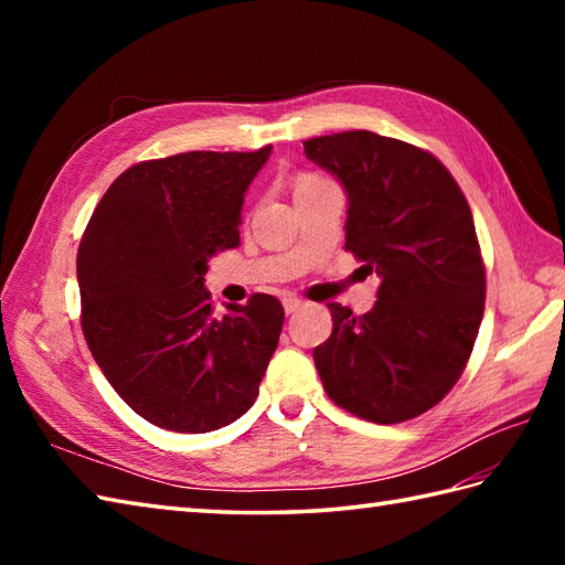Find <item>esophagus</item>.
<instances>
[{"instance_id": "1", "label": "esophagus", "mask_w": 565, "mask_h": 565, "mask_svg": "<svg viewBox=\"0 0 565 565\" xmlns=\"http://www.w3.org/2000/svg\"><path fill=\"white\" fill-rule=\"evenodd\" d=\"M281 303H284V310H286V313H296V310L303 306L301 298H296V296H284V301H281Z\"/></svg>"}]
</instances>
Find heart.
<instances>
[{
	"label": "heart",
	"instance_id": "b5f03b06",
	"mask_svg": "<svg viewBox=\"0 0 565 565\" xmlns=\"http://www.w3.org/2000/svg\"><path fill=\"white\" fill-rule=\"evenodd\" d=\"M316 182H320L318 177H313V174H301V177H298V182H296V189H303V186L316 184Z\"/></svg>",
	"mask_w": 565,
	"mask_h": 565
}]
</instances>
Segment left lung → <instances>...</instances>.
Segmentation results:
<instances>
[{"mask_svg":"<svg viewBox=\"0 0 565 565\" xmlns=\"http://www.w3.org/2000/svg\"><path fill=\"white\" fill-rule=\"evenodd\" d=\"M303 148L344 189V247L381 276L369 313L328 303L332 334L313 350L316 369L344 411L403 423L451 391L481 328L486 269L471 209L447 167L403 140L347 130Z\"/></svg>","mask_w":565,"mask_h":565,"instance_id":"8db88e82","label":"left lung"}]
</instances>
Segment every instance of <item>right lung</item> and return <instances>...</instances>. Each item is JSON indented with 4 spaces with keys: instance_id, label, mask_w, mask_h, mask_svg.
<instances>
[{
    "instance_id": "1",
    "label": "right lung",
    "mask_w": 565,
    "mask_h": 565,
    "mask_svg": "<svg viewBox=\"0 0 565 565\" xmlns=\"http://www.w3.org/2000/svg\"><path fill=\"white\" fill-rule=\"evenodd\" d=\"M271 146L182 152L126 170L77 252L82 330L114 391L162 429L203 435L249 411L284 308L255 294L215 318L209 262L237 247L243 203Z\"/></svg>"
}]
</instances>
